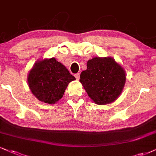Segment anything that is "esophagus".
Masks as SVG:
<instances>
[{
  "instance_id": "34e87169",
  "label": "esophagus",
  "mask_w": 156,
  "mask_h": 156,
  "mask_svg": "<svg viewBox=\"0 0 156 156\" xmlns=\"http://www.w3.org/2000/svg\"><path fill=\"white\" fill-rule=\"evenodd\" d=\"M74 76L76 77V80H80V74H79V73H77V74H76L74 75Z\"/></svg>"
}]
</instances>
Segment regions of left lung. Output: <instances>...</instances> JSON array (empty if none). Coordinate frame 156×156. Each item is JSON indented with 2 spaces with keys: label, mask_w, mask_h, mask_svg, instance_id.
<instances>
[{
  "label": "left lung",
  "mask_w": 156,
  "mask_h": 156,
  "mask_svg": "<svg viewBox=\"0 0 156 156\" xmlns=\"http://www.w3.org/2000/svg\"><path fill=\"white\" fill-rule=\"evenodd\" d=\"M126 77L124 69L112 57H95L87 61L80 82L94 103L106 105L122 93Z\"/></svg>",
  "instance_id": "1"
}]
</instances>
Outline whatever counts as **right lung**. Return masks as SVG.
<instances>
[{
    "instance_id": "right-lung-1",
    "label": "right lung",
    "mask_w": 156,
    "mask_h": 156,
    "mask_svg": "<svg viewBox=\"0 0 156 156\" xmlns=\"http://www.w3.org/2000/svg\"><path fill=\"white\" fill-rule=\"evenodd\" d=\"M75 80L66 66L55 58L36 61L27 76L32 93L48 104H55L62 98L68 84Z\"/></svg>"
}]
</instances>
